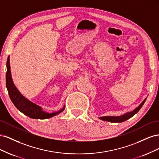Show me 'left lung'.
<instances>
[{
	"instance_id": "8db88e82",
	"label": "left lung",
	"mask_w": 159,
	"mask_h": 159,
	"mask_svg": "<svg viewBox=\"0 0 159 159\" xmlns=\"http://www.w3.org/2000/svg\"><path fill=\"white\" fill-rule=\"evenodd\" d=\"M146 101V99L143 101V102L139 105V106H138L136 109H134L133 111L131 112H129L125 114H124L123 115H121V116H118V117H113V116H107V117H99L100 119L103 120V121H110L112 123H121L123 122L126 120L129 119V118L132 117L134 115H135L140 109L142 107V106L143 105V104L145 103Z\"/></svg>"
}]
</instances>
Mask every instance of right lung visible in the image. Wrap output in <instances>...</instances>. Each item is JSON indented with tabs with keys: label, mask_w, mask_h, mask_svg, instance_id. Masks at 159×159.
Here are the masks:
<instances>
[{
	"label": "right lung",
	"mask_w": 159,
	"mask_h": 159,
	"mask_svg": "<svg viewBox=\"0 0 159 159\" xmlns=\"http://www.w3.org/2000/svg\"><path fill=\"white\" fill-rule=\"evenodd\" d=\"M7 71L6 74V85L9 97H10L13 104L15 105V107L23 114L32 119H44L55 116V115H58L64 110L65 107L58 111L52 113H48L43 111L40 106L31 102L30 101L28 100L26 98L24 97L15 87L11 77L9 56L8 57L7 61Z\"/></svg>",
	"instance_id": "right-lung-1"
}]
</instances>
